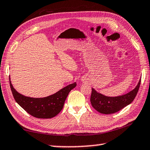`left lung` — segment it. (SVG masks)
Masks as SVG:
<instances>
[{
  "instance_id": "left-lung-1",
  "label": "left lung",
  "mask_w": 150,
  "mask_h": 150,
  "mask_svg": "<svg viewBox=\"0 0 150 150\" xmlns=\"http://www.w3.org/2000/svg\"><path fill=\"white\" fill-rule=\"evenodd\" d=\"M141 78L137 86L133 90L119 96H106L91 88L90 98L91 106L98 112L105 115H110L120 110L127 105L130 104L135 99L140 86Z\"/></svg>"
}]
</instances>
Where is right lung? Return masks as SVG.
<instances>
[{"label":"right lung","instance_id":"1","mask_svg":"<svg viewBox=\"0 0 150 150\" xmlns=\"http://www.w3.org/2000/svg\"><path fill=\"white\" fill-rule=\"evenodd\" d=\"M11 91L15 101L27 112L38 118H51L57 116L63 108L64 102L71 89L77 83L69 84L52 95L44 98H31L25 96L15 90L11 82Z\"/></svg>","mask_w":150,"mask_h":150}]
</instances>
